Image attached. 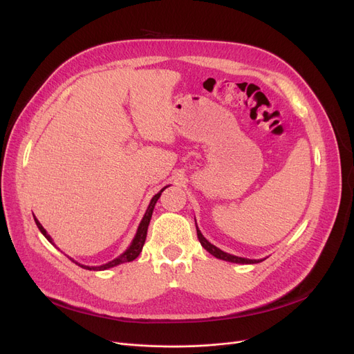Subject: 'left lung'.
Masks as SVG:
<instances>
[{
	"label": "left lung",
	"mask_w": 354,
	"mask_h": 354,
	"mask_svg": "<svg viewBox=\"0 0 354 354\" xmlns=\"http://www.w3.org/2000/svg\"><path fill=\"white\" fill-rule=\"evenodd\" d=\"M196 235H198V239L201 245L205 248L209 254H212L214 257L219 258V259H225V261H230V263H238V264H257V263H261L263 259H247V258H241V257H235V255H231V254H227L224 251H221L219 248H216L215 245H212L211 243H208V241L203 238V235L201 234V231L198 230L196 227Z\"/></svg>",
	"instance_id": "left-lung-1"
}]
</instances>
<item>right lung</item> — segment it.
Instances as JSON below:
<instances>
[{
    "label": "right lung",
    "mask_w": 354,
    "mask_h": 354,
    "mask_svg": "<svg viewBox=\"0 0 354 354\" xmlns=\"http://www.w3.org/2000/svg\"><path fill=\"white\" fill-rule=\"evenodd\" d=\"M165 188H166V187H165ZM165 188H163V189H165ZM163 189L152 198L151 203H149V207H147V209H146V214H145V216H143V219H142V222H140V225H139V228H138V232H136V235H135V238H133L132 245H130L120 257H118L116 259H113V261H110V263H107V264H104V266H100V267H86V266H82V264H79V266L83 267V268H86V270H107V268L116 267V266L123 264V263H130V261H133L135 258H138L139 254L142 252V248H143V244H145L146 234H147V227H149V222H151V218H152V212H153V208H155V203H156V201L159 199V196H160V194L163 192ZM34 219H35V218H34ZM35 224H37V227H39V230L41 231V234L50 241V243H53L51 236L46 232V230L41 227V224H40V222L37 221V219H35ZM76 264H77V263H76Z\"/></svg>",
    "instance_id": "obj_1"
}]
</instances>
